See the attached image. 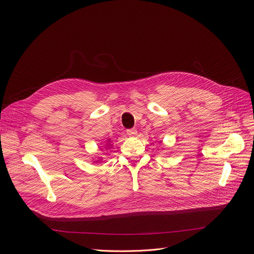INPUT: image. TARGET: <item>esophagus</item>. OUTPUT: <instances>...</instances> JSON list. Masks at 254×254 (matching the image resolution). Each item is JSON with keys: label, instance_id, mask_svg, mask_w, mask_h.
Listing matches in <instances>:
<instances>
[{"label": "esophagus", "instance_id": "1", "mask_svg": "<svg viewBox=\"0 0 254 254\" xmlns=\"http://www.w3.org/2000/svg\"><path fill=\"white\" fill-rule=\"evenodd\" d=\"M126 133H127L128 136H134L137 132H136V129L131 128V129H127L126 130Z\"/></svg>", "mask_w": 254, "mask_h": 254}]
</instances>
